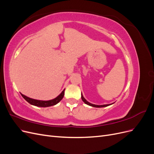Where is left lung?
I'll return each instance as SVG.
<instances>
[{"mask_svg": "<svg viewBox=\"0 0 154 154\" xmlns=\"http://www.w3.org/2000/svg\"><path fill=\"white\" fill-rule=\"evenodd\" d=\"M82 100H83V101L84 102V103H85V104H87V105H89V106H94V107H97V108H101V107H105V106H109V105H112L113 103H111V104H106V105H95V104H92V103H89V102L88 101H87L85 99V97H83V94H82Z\"/></svg>", "mask_w": 154, "mask_h": 154, "instance_id": "1", "label": "left lung"}]
</instances>
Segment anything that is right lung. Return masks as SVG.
Here are the masks:
<instances>
[{"label": "right lung", "instance_id": "right-lung-1", "mask_svg": "<svg viewBox=\"0 0 154 154\" xmlns=\"http://www.w3.org/2000/svg\"><path fill=\"white\" fill-rule=\"evenodd\" d=\"M64 91L65 89L60 93V94L55 98L51 100H48V101H44V100H35L32 98H30V97H27L24 94H21L22 96L24 97V98L29 103H30L32 105L36 106H39V107H48V106H53L57 105L58 103L59 102L62 100L64 96Z\"/></svg>", "mask_w": 154, "mask_h": 154}]
</instances>
